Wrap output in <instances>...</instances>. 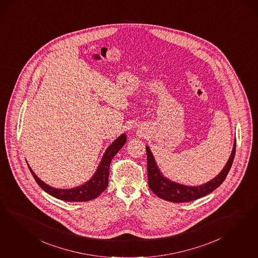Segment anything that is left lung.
Here are the masks:
<instances>
[{"instance_id":"1","label":"left lung","mask_w":258,"mask_h":258,"mask_svg":"<svg viewBox=\"0 0 258 258\" xmlns=\"http://www.w3.org/2000/svg\"><path fill=\"white\" fill-rule=\"evenodd\" d=\"M235 144L236 142L234 141L232 154L221 173L211 181L197 187L184 186L165 178L160 174L149 147H146L148 185L151 191L162 200L176 203L192 201L207 196L210 192L216 190V188L224 181L231 167L233 165V158L235 155Z\"/></svg>"}]
</instances>
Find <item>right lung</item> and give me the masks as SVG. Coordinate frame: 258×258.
I'll return each instance as SVG.
<instances>
[{
    "label": "right lung",
    "instance_id": "1",
    "mask_svg": "<svg viewBox=\"0 0 258 258\" xmlns=\"http://www.w3.org/2000/svg\"><path fill=\"white\" fill-rule=\"evenodd\" d=\"M125 142H126V136L125 134H122L107 148L106 152L103 155V158L100 161V166L91 179L82 186L73 188V189L62 190V189H56V188L50 187L47 184L42 182L40 178H38V176L34 174L30 167L28 166V168L33 175L36 182L39 184V186L43 191L53 196L54 198H57L58 200H66V201H77V202L88 201L99 197L100 194L107 188L109 167H110L111 160L115 157V155L120 150V148L124 145Z\"/></svg>",
    "mask_w": 258,
    "mask_h": 258
}]
</instances>
